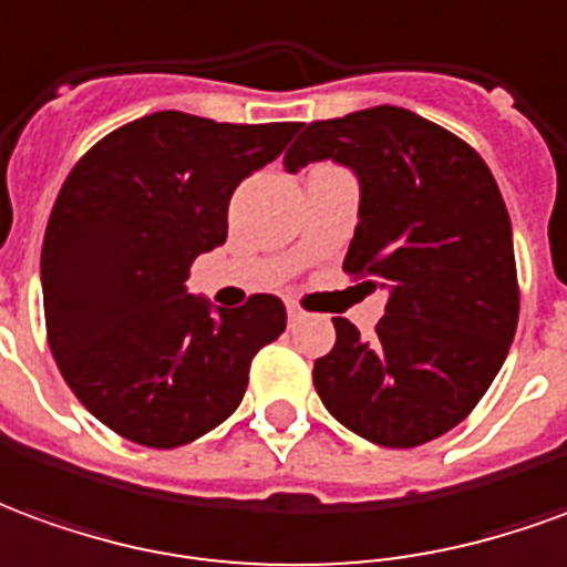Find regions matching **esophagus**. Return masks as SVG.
<instances>
[{
    "instance_id": "34e87169",
    "label": "esophagus",
    "mask_w": 567,
    "mask_h": 567,
    "mask_svg": "<svg viewBox=\"0 0 567 567\" xmlns=\"http://www.w3.org/2000/svg\"><path fill=\"white\" fill-rule=\"evenodd\" d=\"M287 317H290V323H299L305 317V311L299 308V302H287Z\"/></svg>"
}]
</instances>
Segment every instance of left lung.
<instances>
[{"instance_id": "8db88e82", "label": "left lung", "mask_w": 567, "mask_h": 567, "mask_svg": "<svg viewBox=\"0 0 567 567\" xmlns=\"http://www.w3.org/2000/svg\"><path fill=\"white\" fill-rule=\"evenodd\" d=\"M332 162L360 183L344 256L388 292L372 339L332 317L315 388L348 431L388 449L431 443L467 419L504 367L519 320L513 228L495 176L440 124L400 106L311 122L284 167Z\"/></svg>"}]
</instances>
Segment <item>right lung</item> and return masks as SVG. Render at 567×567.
<instances>
[{"label":"right lung","instance_id":"add662e5","mask_svg":"<svg viewBox=\"0 0 567 567\" xmlns=\"http://www.w3.org/2000/svg\"><path fill=\"white\" fill-rule=\"evenodd\" d=\"M299 127L152 112L66 176L42 244L48 344L84 409L124 440L176 449L223 424L256 351L287 327L277 296L226 311L186 280L200 252L226 244L240 179Z\"/></svg>","mask_w":567,"mask_h":567}]
</instances>
